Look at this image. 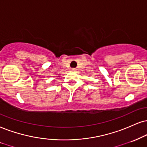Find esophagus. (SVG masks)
Returning a JSON list of instances; mask_svg holds the SVG:
<instances>
[{
  "label": "esophagus",
  "instance_id": "34e87169",
  "mask_svg": "<svg viewBox=\"0 0 147 147\" xmlns=\"http://www.w3.org/2000/svg\"><path fill=\"white\" fill-rule=\"evenodd\" d=\"M71 70L74 71H77V69L76 68H72Z\"/></svg>",
  "mask_w": 147,
  "mask_h": 147
}]
</instances>
